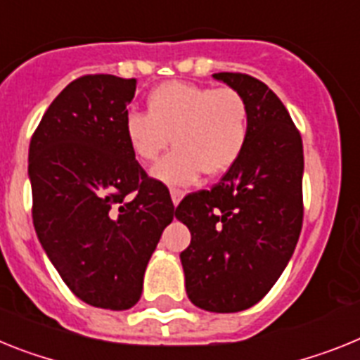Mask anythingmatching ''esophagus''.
I'll return each mask as SVG.
<instances>
[{"mask_svg":"<svg viewBox=\"0 0 360 360\" xmlns=\"http://www.w3.org/2000/svg\"><path fill=\"white\" fill-rule=\"evenodd\" d=\"M170 195H172V201H174V205L177 207V205L181 203V199H183V195H185V192L181 188H172L170 190Z\"/></svg>","mask_w":360,"mask_h":360,"instance_id":"34e87169","label":"esophagus"}]
</instances>
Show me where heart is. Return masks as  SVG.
<instances>
[{"mask_svg": "<svg viewBox=\"0 0 360 360\" xmlns=\"http://www.w3.org/2000/svg\"><path fill=\"white\" fill-rule=\"evenodd\" d=\"M124 135L139 162L159 159L153 177L185 186L205 175L225 174L240 159L249 135V105L234 87H210L172 80L148 95V113L129 111Z\"/></svg>", "mask_w": 360, "mask_h": 360, "instance_id": "b5f03b06", "label": "heart"}]
</instances>
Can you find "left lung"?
Segmentation results:
<instances>
[{"instance_id": "8db88e82", "label": "left lung", "mask_w": 360, "mask_h": 360, "mask_svg": "<svg viewBox=\"0 0 360 360\" xmlns=\"http://www.w3.org/2000/svg\"><path fill=\"white\" fill-rule=\"evenodd\" d=\"M249 105L240 159L210 190L188 194L175 217L192 240L181 252L186 295L214 313H236L271 291L297 247L304 219V148L285 105L258 78L216 72Z\"/></svg>"}]
</instances>
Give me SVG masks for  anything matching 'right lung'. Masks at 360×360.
<instances>
[{"label":"right lung","mask_w":360,"mask_h":360,"mask_svg":"<svg viewBox=\"0 0 360 360\" xmlns=\"http://www.w3.org/2000/svg\"><path fill=\"white\" fill-rule=\"evenodd\" d=\"M135 78L86 75L41 117L29 146L32 221L68 288L89 306L122 311L166 225L170 192L148 177L124 135Z\"/></svg>","instance_id":"obj_1"}]
</instances>
